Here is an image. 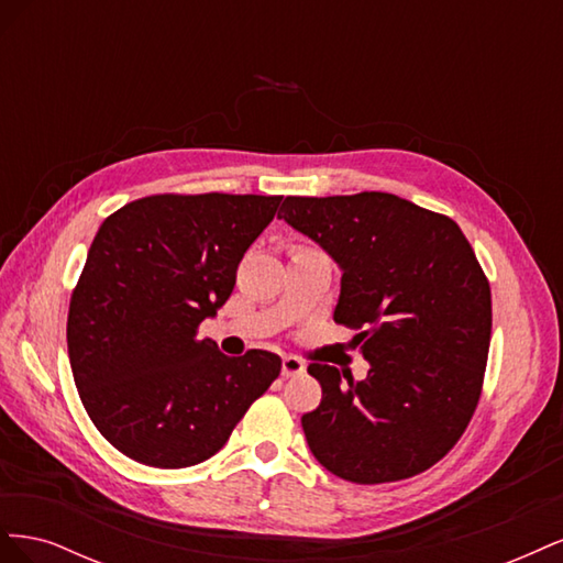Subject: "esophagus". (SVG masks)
Wrapping results in <instances>:
<instances>
[{
	"label": "esophagus",
	"instance_id": "esophagus-1",
	"mask_svg": "<svg viewBox=\"0 0 563 563\" xmlns=\"http://www.w3.org/2000/svg\"><path fill=\"white\" fill-rule=\"evenodd\" d=\"M300 373H305V362L298 360V356H284L282 360V376L284 378H294V376H300Z\"/></svg>",
	"mask_w": 563,
	"mask_h": 563
}]
</instances>
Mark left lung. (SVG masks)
Segmentation results:
<instances>
[{
	"label": "left lung",
	"mask_w": 563,
	"mask_h": 563,
	"mask_svg": "<svg viewBox=\"0 0 563 563\" xmlns=\"http://www.w3.org/2000/svg\"><path fill=\"white\" fill-rule=\"evenodd\" d=\"M343 269L333 319L356 331L366 380L308 366L321 404L308 446L352 484L430 470L463 437L482 397L490 286L455 220L387 192L286 197L282 216Z\"/></svg>",
	"instance_id": "8db88e82"
}]
</instances>
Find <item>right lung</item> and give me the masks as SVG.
I'll list each match as a JSON object with an SVG mask.
<instances>
[{
    "label": "right lung",
    "mask_w": 563,
    "mask_h": 563,
    "mask_svg": "<svg viewBox=\"0 0 563 563\" xmlns=\"http://www.w3.org/2000/svg\"><path fill=\"white\" fill-rule=\"evenodd\" d=\"M279 201L152 195L108 216L93 236L67 312V354L98 432L135 463H203L277 380L279 354L225 356L197 331L230 298Z\"/></svg>",
    "instance_id": "add662e5"
}]
</instances>
